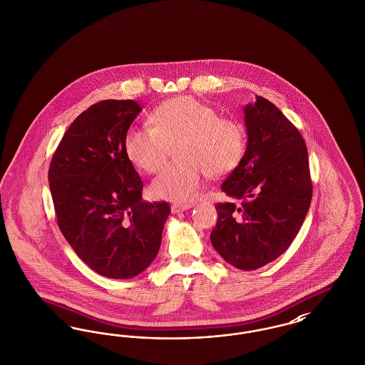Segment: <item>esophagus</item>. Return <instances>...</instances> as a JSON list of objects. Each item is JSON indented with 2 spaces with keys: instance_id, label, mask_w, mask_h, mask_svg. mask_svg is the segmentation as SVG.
<instances>
[{
  "instance_id": "34e87169",
  "label": "esophagus",
  "mask_w": 365,
  "mask_h": 365,
  "mask_svg": "<svg viewBox=\"0 0 365 365\" xmlns=\"http://www.w3.org/2000/svg\"><path fill=\"white\" fill-rule=\"evenodd\" d=\"M191 207H192V204H187V202L182 204V202H179V204H174V205L171 207V210H173V213H179V212H183V210L190 209Z\"/></svg>"
}]
</instances>
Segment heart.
I'll return each instance as SVG.
<instances>
[{
  "mask_svg": "<svg viewBox=\"0 0 365 365\" xmlns=\"http://www.w3.org/2000/svg\"><path fill=\"white\" fill-rule=\"evenodd\" d=\"M152 125L131 127L124 137L128 160L145 173L155 174L167 163L176 145L179 160L152 182L153 197L190 201L198 195L207 175L222 178L232 173L246 153L247 134L242 123L223 118L194 97H175L156 106Z\"/></svg>",
  "mask_w": 365,
  "mask_h": 365,
  "instance_id": "heart-1",
  "label": "heart"
}]
</instances>
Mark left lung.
Here are the masks:
<instances>
[{
	"instance_id": "8db88e82",
	"label": "left lung",
	"mask_w": 365,
	"mask_h": 365,
	"mask_svg": "<svg viewBox=\"0 0 365 365\" xmlns=\"http://www.w3.org/2000/svg\"><path fill=\"white\" fill-rule=\"evenodd\" d=\"M247 148L216 204L213 247L242 271L277 260L294 241L312 200L308 149L293 123L264 97L245 106Z\"/></svg>"
}]
</instances>
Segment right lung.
<instances>
[{
	"label": "right lung",
	"mask_w": 365,
	"mask_h": 365,
	"mask_svg": "<svg viewBox=\"0 0 365 365\" xmlns=\"http://www.w3.org/2000/svg\"><path fill=\"white\" fill-rule=\"evenodd\" d=\"M140 110L133 100L91 105L68 127L49 167L60 231L78 257L106 278L145 271L171 213L165 201H142V179L124 150Z\"/></svg>",
	"instance_id": "obj_1"
}]
</instances>
